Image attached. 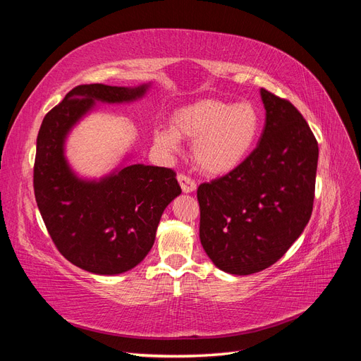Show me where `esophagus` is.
<instances>
[{
	"instance_id": "1",
	"label": "esophagus",
	"mask_w": 361,
	"mask_h": 361,
	"mask_svg": "<svg viewBox=\"0 0 361 361\" xmlns=\"http://www.w3.org/2000/svg\"><path fill=\"white\" fill-rule=\"evenodd\" d=\"M178 180L183 192H192L195 188H197V185H195V182L190 176H187V174H179Z\"/></svg>"
}]
</instances>
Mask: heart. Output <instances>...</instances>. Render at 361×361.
Wrapping results in <instances>:
<instances>
[{
    "mask_svg": "<svg viewBox=\"0 0 361 361\" xmlns=\"http://www.w3.org/2000/svg\"><path fill=\"white\" fill-rule=\"evenodd\" d=\"M260 126V113L253 104L202 99L178 108L171 126L155 129L154 141L161 150L174 154L180 137L191 140L195 166L209 176H223L251 154Z\"/></svg>",
    "mask_w": 361,
    "mask_h": 361,
    "instance_id": "b5f03b06",
    "label": "heart"
}]
</instances>
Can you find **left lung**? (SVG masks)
Wrapping results in <instances>:
<instances>
[{
	"label": "left lung",
	"instance_id": "left-lung-1",
	"mask_svg": "<svg viewBox=\"0 0 361 361\" xmlns=\"http://www.w3.org/2000/svg\"><path fill=\"white\" fill-rule=\"evenodd\" d=\"M260 96L267 117L256 149L197 190L202 245L216 268L235 276L276 264L313 209L318 141L289 101L265 89Z\"/></svg>",
	"mask_w": 361,
	"mask_h": 361
}]
</instances>
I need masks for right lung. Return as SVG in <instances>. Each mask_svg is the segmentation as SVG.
Wrapping results in <instances>:
<instances>
[{
	"label": "right lung",
	"instance_id": "obj_1",
	"mask_svg": "<svg viewBox=\"0 0 361 361\" xmlns=\"http://www.w3.org/2000/svg\"><path fill=\"white\" fill-rule=\"evenodd\" d=\"M149 85H78L39 129L32 183L40 215L60 253L93 274L114 276L137 267L155 243L164 209L182 190L171 169L145 164L82 179L64 157V143L96 102H134Z\"/></svg>",
	"mask_w": 361,
	"mask_h": 361
}]
</instances>
